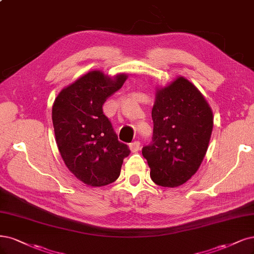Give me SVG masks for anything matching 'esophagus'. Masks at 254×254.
<instances>
[{
    "mask_svg": "<svg viewBox=\"0 0 254 254\" xmlns=\"http://www.w3.org/2000/svg\"><path fill=\"white\" fill-rule=\"evenodd\" d=\"M139 148H141V143L138 141H134L129 144V149L131 150V152H136Z\"/></svg>",
    "mask_w": 254,
    "mask_h": 254,
    "instance_id": "esophagus-1",
    "label": "esophagus"
}]
</instances>
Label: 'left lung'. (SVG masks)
Wrapping results in <instances>:
<instances>
[{
    "mask_svg": "<svg viewBox=\"0 0 254 254\" xmlns=\"http://www.w3.org/2000/svg\"><path fill=\"white\" fill-rule=\"evenodd\" d=\"M152 142L143 147L151 180L177 187L197 171L208 149L213 115L204 95L187 78L179 76L155 93Z\"/></svg>",
    "mask_w": 254,
    "mask_h": 254,
    "instance_id": "1",
    "label": "left lung"
}]
</instances>
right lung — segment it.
I'll return each instance as SVG.
<instances>
[{
  "label": "right lung",
  "instance_id": "add662e5",
  "mask_svg": "<svg viewBox=\"0 0 254 254\" xmlns=\"http://www.w3.org/2000/svg\"><path fill=\"white\" fill-rule=\"evenodd\" d=\"M127 74L110 77L93 70L61 91L52 106L56 141L61 156L74 177L101 187L115 182L130 150L121 143L103 104L118 91Z\"/></svg>",
  "mask_w": 254,
  "mask_h": 254
}]
</instances>
